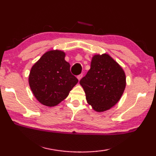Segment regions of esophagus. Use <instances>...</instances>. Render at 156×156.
I'll return each mask as SVG.
<instances>
[{"instance_id": "1", "label": "esophagus", "mask_w": 156, "mask_h": 156, "mask_svg": "<svg viewBox=\"0 0 156 156\" xmlns=\"http://www.w3.org/2000/svg\"><path fill=\"white\" fill-rule=\"evenodd\" d=\"M82 78H83V74H80L77 76V78L78 79V80H80Z\"/></svg>"}]
</instances>
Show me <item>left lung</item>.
Masks as SVG:
<instances>
[{
    "mask_svg": "<svg viewBox=\"0 0 156 156\" xmlns=\"http://www.w3.org/2000/svg\"><path fill=\"white\" fill-rule=\"evenodd\" d=\"M80 84L88 104L96 112H103L120 100L126 87V76L122 67L109 54H96Z\"/></svg>",
    "mask_w": 156,
    "mask_h": 156,
    "instance_id": "8db88e82",
    "label": "left lung"
}]
</instances>
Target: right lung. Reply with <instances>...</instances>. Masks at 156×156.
Segmentation results:
<instances>
[{
    "label": "right lung",
    "mask_w": 156,
    "mask_h": 156,
    "mask_svg": "<svg viewBox=\"0 0 156 156\" xmlns=\"http://www.w3.org/2000/svg\"><path fill=\"white\" fill-rule=\"evenodd\" d=\"M65 53L50 50L31 69L29 84L36 98L42 105L54 107L68 96L78 80L70 72Z\"/></svg>",
    "instance_id": "add662e5"
}]
</instances>
